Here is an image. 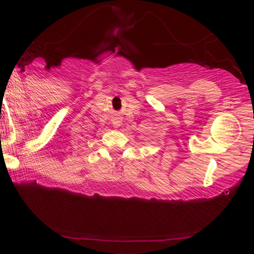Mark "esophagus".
Returning a JSON list of instances; mask_svg holds the SVG:
<instances>
[{
  "instance_id": "esophagus-1",
  "label": "esophagus",
  "mask_w": 254,
  "mask_h": 254,
  "mask_svg": "<svg viewBox=\"0 0 254 254\" xmlns=\"http://www.w3.org/2000/svg\"><path fill=\"white\" fill-rule=\"evenodd\" d=\"M120 124H121V121H120V119H118V118H117V119L113 120V125H114V126H116V127H119Z\"/></svg>"
}]
</instances>
